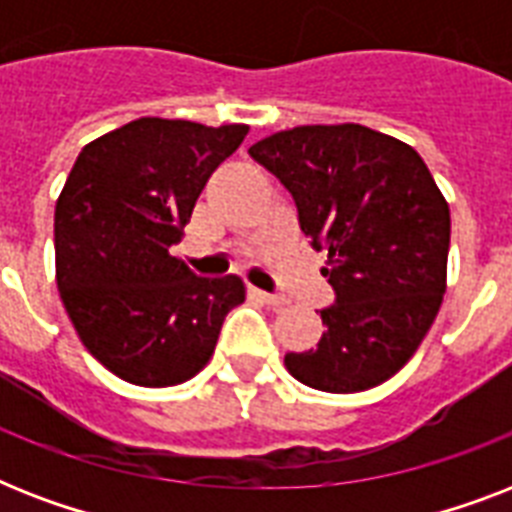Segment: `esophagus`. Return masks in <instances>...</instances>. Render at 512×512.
<instances>
[{"label":"esophagus","mask_w":512,"mask_h":512,"mask_svg":"<svg viewBox=\"0 0 512 512\" xmlns=\"http://www.w3.org/2000/svg\"><path fill=\"white\" fill-rule=\"evenodd\" d=\"M249 295L265 303L268 308H281V305H287V297H279V295H271V292H263V289L257 287H249Z\"/></svg>","instance_id":"esophagus-1"}]
</instances>
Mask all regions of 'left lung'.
Instances as JSON below:
<instances>
[{
    "label": "left lung",
    "mask_w": 512,
    "mask_h": 512,
    "mask_svg": "<svg viewBox=\"0 0 512 512\" xmlns=\"http://www.w3.org/2000/svg\"><path fill=\"white\" fill-rule=\"evenodd\" d=\"M249 156L292 193L300 228L327 249L335 303L327 332L287 353L308 388L358 393L414 356L446 292L449 204L412 146L361 124H305L257 140Z\"/></svg>",
    "instance_id": "8db88e82"
}]
</instances>
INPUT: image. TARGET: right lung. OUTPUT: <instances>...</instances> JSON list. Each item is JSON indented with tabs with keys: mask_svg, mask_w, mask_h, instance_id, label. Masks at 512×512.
<instances>
[{
	"mask_svg": "<svg viewBox=\"0 0 512 512\" xmlns=\"http://www.w3.org/2000/svg\"><path fill=\"white\" fill-rule=\"evenodd\" d=\"M247 132L135 119L84 146L60 191V300L84 348L132 385L191 380L247 297L239 276L204 279L170 255L209 175Z\"/></svg>",
	"mask_w": 512,
	"mask_h": 512,
	"instance_id": "right-lung-1",
	"label": "right lung"
}]
</instances>
